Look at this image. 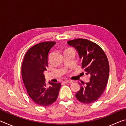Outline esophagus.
Returning <instances> with one entry per match:
<instances>
[{
    "label": "esophagus",
    "instance_id": "34e87169",
    "mask_svg": "<svg viewBox=\"0 0 126 126\" xmlns=\"http://www.w3.org/2000/svg\"><path fill=\"white\" fill-rule=\"evenodd\" d=\"M63 82L64 83H67V84H71L72 82V80H64Z\"/></svg>",
    "mask_w": 126,
    "mask_h": 126
}]
</instances>
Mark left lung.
<instances>
[{
	"label": "left lung",
	"mask_w": 126,
	"mask_h": 126,
	"mask_svg": "<svg viewBox=\"0 0 126 126\" xmlns=\"http://www.w3.org/2000/svg\"><path fill=\"white\" fill-rule=\"evenodd\" d=\"M67 43L77 51L82 61V68L86 75L91 76L89 82L85 85L79 83L81 87L76 97L83 103H93L101 97L107 84L110 73L108 59L102 49L89 40L78 38Z\"/></svg>",
	"instance_id": "obj_1"
}]
</instances>
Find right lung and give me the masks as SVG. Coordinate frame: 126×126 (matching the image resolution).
I'll return each instance as SVG.
<instances>
[{"label": "right lung", "mask_w": 126, "mask_h": 126, "mask_svg": "<svg viewBox=\"0 0 126 126\" xmlns=\"http://www.w3.org/2000/svg\"><path fill=\"white\" fill-rule=\"evenodd\" d=\"M56 42H42L28 50L22 65V76L27 93L38 105L46 107L55 101L58 97L60 83L49 82L46 86L43 72L48 67V54Z\"/></svg>", "instance_id": "right-lung-1"}]
</instances>
